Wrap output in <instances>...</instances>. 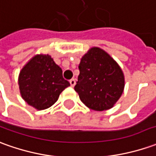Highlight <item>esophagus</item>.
<instances>
[{
	"instance_id": "1",
	"label": "esophagus",
	"mask_w": 156,
	"mask_h": 156,
	"mask_svg": "<svg viewBox=\"0 0 156 156\" xmlns=\"http://www.w3.org/2000/svg\"><path fill=\"white\" fill-rule=\"evenodd\" d=\"M70 84H71V86L72 87L75 86V84H76V79H74V78L71 79V80H70Z\"/></svg>"
}]
</instances>
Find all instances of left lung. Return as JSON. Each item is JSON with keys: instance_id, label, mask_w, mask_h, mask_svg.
Instances as JSON below:
<instances>
[{"instance_id": "obj_1", "label": "left lung", "mask_w": 156, "mask_h": 156, "mask_svg": "<svg viewBox=\"0 0 156 156\" xmlns=\"http://www.w3.org/2000/svg\"><path fill=\"white\" fill-rule=\"evenodd\" d=\"M79 75L74 87L82 102L89 108H111L122 95L125 77L118 63L100 48H91L78 66Z\"/></svg>"}]
</instances>
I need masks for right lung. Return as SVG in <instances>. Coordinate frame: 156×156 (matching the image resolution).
<instances>
[{
    "instance_id": "right-lung-1",
    "label": "right lung",
    "mask_w": 156,
    "mask_h": 156,
    "mask_svg": "<svg viewBox=\"0 0 156 156\" xmlns=\"http://www.w3.org/2000/svg\"><path fill=\"white\" fill-rule=\"evenodd\" d=\"M70 83L63 78L62 70L48 55H37L20 71L21 96L37 110L54 105Z\"/></svg>"
}]
</instances>
